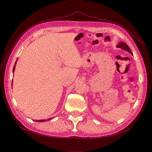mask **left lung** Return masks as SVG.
Instances as JSON below:
<instances>
[{"label":"left lung","mask_w":152,"mask_h":152,"mask_svg":"<svg viewBox=\"0 0 152 152\" xmlns=\"http://www.w3.org/2000/svg\"><path fill=\"white\" fill-rule=\"evenodd\" d=\"M118 48H121V49H124L126 51H127L129 53H130L131 55H133V53H132L131 50H130L129 47L127 44H126L125 42H120L118 45Z\"/></svg>","instance_id":"8db88e82"}]
</instances>
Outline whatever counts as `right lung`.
Here are the masks:
<instances>
[{
    "label": "right lung",
    "instance_id": "1",
    "mask_svg": "<svg viewBox=\"0 0 152 152\" xmlns=\"http://www.w3.org/2000/svg\"><path fill=\"white\" fill-rule=\"evenodd\" d=\"M15 66H14V69H13V72H14V70H15ZM50 120V119H48ZM34 121H37V122H43V121H46V119H40V120H34Z\"/></svg>",
    "mask_w": 152,
    "mask_h": 152
}]
</instances>
